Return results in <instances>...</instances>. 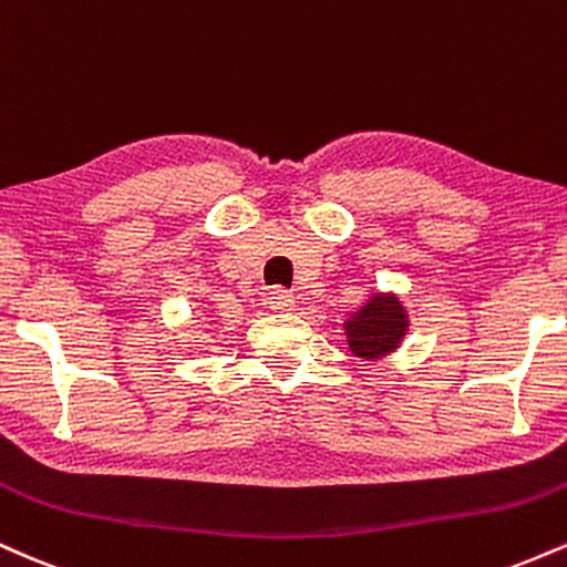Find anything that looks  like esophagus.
<instances>
[{
  "label": "esophagus",
  "instance_id": "34e87169",
  "mask_svg": "<svg viewBox=\"0 0 567 567\" xmlns=\"http://www.w3.org/2000/svg\"><path fill=\"white\" fill-rule=\"evenodd\" d=\"M266 306H269L271 311H290L292 306H296V301H292V296L288 290L277 288V290H271L269 296H266Z\"/></svg>",
  "mask_w": 567,
  "mask_h": 567
}]
</instances>
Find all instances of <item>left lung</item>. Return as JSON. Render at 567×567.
Returning a JSON list of instances; mask_svg holds the SVG:
<instances>
[{
    "label": "left lung",
    "instance_id": "1",
    "mask_svg": "<svg viewBox=\"0 0 567 567\" xmlns=\"http://www.w3.org/2000/svg\"><path fill=\"white\" fill-rule=\"evenodd\" d=\"M408 330V306L394 290L368 292L365 303L357 306L343 320L347 347L362 362L386 360L389 354H394L402 347Z\"/></svg>",
    "mask_w": 567,
    "mask_h": 567
}]
</instances>
